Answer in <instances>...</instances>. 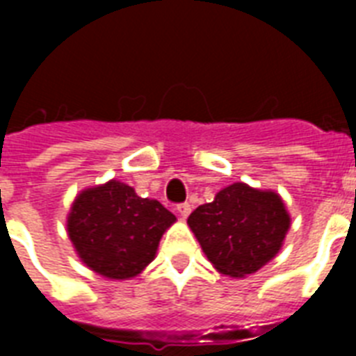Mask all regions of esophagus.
<instances>
[{"mask_svg": "<svg viewBox=\"0 0 356 356\" xmlns=\"http://www.w3.org/2000/svg\"><path fill=\"white\" fill-rule=\"evenodd\" d=\"M177 212H179V216L183 218V220H186L190 212H192V205H190V203H183V205L177 207Z\"/></svg>", "mask_w": 356, "mask_h": 356, "instance_id": "obj_1", "label": "esophagus"}]
</instances>
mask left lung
<instances>
[{
	"label": "left lung",
	"instance_id": "1",
	"mask_svg": "<svg viewBox=\"0 0 356 356\" xmlns=\"http://www.w3.org/2000/svg\"><path fill=\"white\" fill-rule=\"evenodd\" d=\"M186 223L222 275L243 279L275 259L292 218L275 190L233 183L197 207Z\"/></svg>",
	"mask_w": 356,
	"mask_h": 356
}]
</instances>
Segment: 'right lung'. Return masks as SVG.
I'll use <instances>...</instances> for the list:
<instances>
[{
  "label": "right lung",
  "mask_w": 356,
  "mask_h": 356,
  "mask_svg": "<svg viewBox=\"0 0 356 356\" xmlns=\"http://www.w3.org/2000/svg\"><path fill=\"white\" fill-rule=\"evenodd\" d=\"M177 222L156 200L111 179L81 190L66 218L70 242L97 275L127 281L153 262L162 234Z\"/></svg>",
  "instance_id": "1"
}]
</instances>
